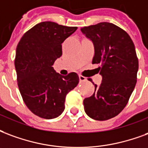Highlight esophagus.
Wrapping results in <instances>:
<instances>
[{
	"label": "esophagus",
	"instance_id": "esophagus-1",
	"mask_svg": "<svg viewBox=\"0 0 148 148\" xmlns=\"http://www.w3.org/2000/svg\"><path fill=\"white\" fill-rule=\"evenodd\" d=\"M79 80H80V82H85L86 81V77H83V76H82V75H79Z\"/></svg>",
	"mask_w": 148,
	"mask_h": 148
}]
</instances>
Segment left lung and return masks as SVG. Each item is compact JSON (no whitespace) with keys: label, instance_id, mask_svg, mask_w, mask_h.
<instances>
[{"label":"left lung","instance_id":"left-lung-1","mask_svg":"<svg viewBox=\"0 0 148 148\" xmlns=\"http://www.w3.org/2000/svg\"><path fill=\"white\" fill-rule=\"evenodd\" d=\"M81 31L93 44L92 63L101 65L102 76L92 96L84 99V109L91 119L105 121L124 109L135 88L139 66L135 46L130 35L110 23L82 27Z\"/></svg>","mask_w":148,"mask_h":148}]
</instances>
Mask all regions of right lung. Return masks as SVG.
<instances>
[{"instance_id":"right-lung-1","label":"right lung","mask_w":148,"mask_h":148,"mask_svg":"<svg viewBox=\"0 0 148 148\" xmlns=\"http://www.w3.org/2000/svg\"><path fill=\"white\" fill-rule=\"evenodd\" d=\"M77 27L42 22L25 33L16 48L15 67L19 92L29 110L40 118H57L66 95L79 82L76 73H56L52 65L62 56V43Z\"/></svg>"}]
</instances>
